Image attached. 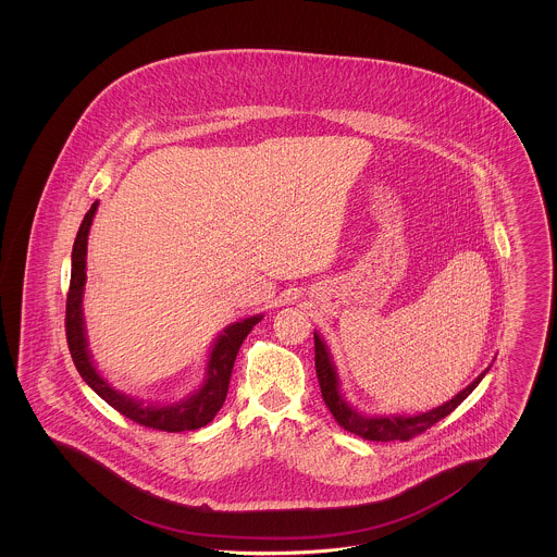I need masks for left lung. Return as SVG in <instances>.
I'll return each mask as SVG.
<instances>
[{"instance_id":"obj_1","label":"left lung","mask_w":557,"mask_h":557,"mask_svg":"<svg viewBox=\"0 0 557 557\" xmlns=\"http://www.w3.org/2000/svg\"><path fill=\"white\" fill-rule=\"evenodd\" d=\"M315 338V370H318L319 386H321V397L325 400L330 413L338 425H343L350 434H357L368 441H409L418 434H422L430 425L441 422L447 418L450 411L463 403V398L470 397V393L480 384V380L488 373V368L478 375L472 384H468L463 391H459L455 397L425 411V413H416V416H366L357 411L348 400H346L343 391H341V380L338 371L334 368L332 355L327 350L325 343L321 341L318 332L313 334Z\"/></svg>"}]
</instances>
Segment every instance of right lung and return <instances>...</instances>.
I'll list each match as a JSON object with an SVG mask.
<instances>
[{"label": "right lung", "instance_id": "add662e5", "mask_svg": "<svg viewBox=\"0 0 557 557\" xmlns=\"http://www.w3.org/2000/svg\"><path fill=\"white\" fill-rule=\"evenodd\" d=\"M98 211V202L91 205V209L85 212L81 223L75 246H73V265H71V288L66 296V341L69 350L75 361V368L85 380V384L98 395L104 398L110 407H114L121 416L129 418L135 424L154 428L162 432H184L196 430L212 422L216 411L223 407L232 370L236 363L239 346L244 338L250 334V330L263 319V315L239 319L230 323L214 341H212L205 382L198 391H194L186 398L169 405L150 403L144 405V400L129 397L121 391H116L102 373L96 370L91 352L87 348V334H85V319H83V290H85V263H87V236L94 221V214Z\"/></svg>", "mask_w": 557, "mask_h": 557}]
</instances>
